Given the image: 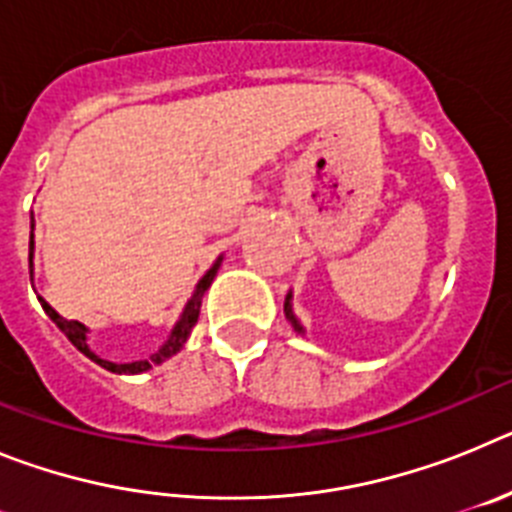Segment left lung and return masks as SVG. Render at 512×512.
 Returning a JSON list of instances; mask_svg holds the SVG:
<instances>
[{
  "label": "left lung",
  "mask_w": 512,
  "mask_h": 512,
  "mask_svg": "<svg viewBox=\"0 0 512 512\" xmlns=\"http://www.w3.org/2000/svg\"><path fill=\"white\" fill-rule=\"evenodd\" d=\"M284 315H287V320L289 323H292V328L297 330V333H305V328H302V323L300 320H297V315H295V310H292V289H289L287 292V300H284Z\"/></svg>",
  "instance_id": "obj_1"
}]
</instances>
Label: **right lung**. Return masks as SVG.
<instances>
[{
    "mask_svg": "<svg viewBox=\"0 0 512 512\" xmlns=\"http://www.w3.org/2000/svg\"><path fill=\"white\" fill-rule=\"evenodd\" d=\"M30 228H35L33 217H30ZM33 253H35V241H33V233H30V277H33ZM220 264H223V256H217L215 264H212L210 269H207L205 277L197 282V287H194V295L189 297V302L184 305L182 315H179L176 325L171 328V333H169V338L164 341V346L158 348L156 354L148 356V359L130 361V364H117V361H107V359H102V356L94 354L92 348H89V328H87V325L79 323V320H66L63 315H58V312L53 310V307L48 305L43 297H38V300H40V305H43L45 315H48V318H51L53 323L58 325V328H61L63 336L69 338V341L74 343L76 348H79L81 354L87 356V359H92L94 364L104 366L107 372H115V374H143V372H148V369H153L156 364H164L166 359H171V356L182 351L184 343H187V338H189V333H192L194 323H197V318H200L202 297H205V292L210 289V284H212V279H215Z\"/></svg>",
    "mask_w": 512,
    "mask_h": 512,
    "instance_id": "obj_1",
    "label": "right lung"
}]
</instances>
